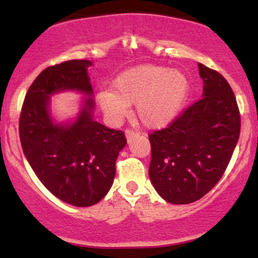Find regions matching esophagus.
<instances>
[{
	"label": "esophagus",
	"instance_id": "esophagus-1",
	"mask_svg": "<svg viewBox=\"0 0 258 258\" xmlns=\"http://www.w3.org/2000/svg\"><path fill=\"white\" fill-rule=\"evenodd\" d=\"M125 136H126L127 139H131L132 137H135V136H137V132L133 131V130H126Z\"/></svg>",
	"mask_w": 258,
	"mask_h": 258
}]
</instances>
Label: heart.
Segmentation results:
<instances>
[{
  "instance_id": "1",
  "label": "heart",
  "mask_w": 258,
  "mask_h": 258,
  "mask_svg": "<svg viewBox=\"0 0 258 258\" xmlns=\"http://www.w3.org/2000/svg\"><path fill=\"white\" fill-rule=\"evenodd\" d=\"M190 82L184 72L162 65H138L122 72L102 91L98 102L112 121L128 114L136 105L137 117L148 128H164L173 122L188 99Z\"/></svg>"
}]
</instances>
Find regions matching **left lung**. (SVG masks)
<instances>
[{"instance_id":"left-lung-1","label":"left lung","mask_w":258,"mask_h":258,"mask_svg":"<svg viewBox=\"0 0 258 258\" xmlns=\"http://www.w3.org/2000/svg\"><path fill=\"white\" fill-rule=\"evenodd\" d=\"M203 98L167 128L149 136V178L167 203L201 199L223 176L240 135V114L227 80L199 64Z\"/></svg>"}]
</instances>
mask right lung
<instances>
[{
  "mask_svg": "<svg viewBox=\"0 0 258 258\" xmlns=\"http://www.w3.org/2000/svg\"><path fill=\"white\" fill-rule=\"evenodd\" d=\"M91 65L75 59L44 69L26 93L19 120L23 152L37 178L58 199L79 207L94 205L108 194L115 162L127 143L123 132L94 120ZM65 90L85 97L74 119L57 123L50 97Z\"/></svg>",
  "mask_w": 258,
  "mask_h": 258,
  "instance_id": "1",
  "label": "right lung"
}]
</instances>
